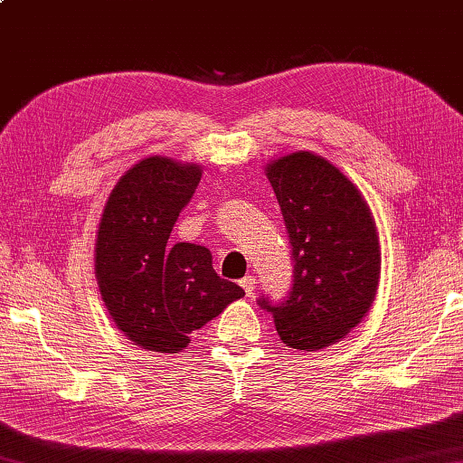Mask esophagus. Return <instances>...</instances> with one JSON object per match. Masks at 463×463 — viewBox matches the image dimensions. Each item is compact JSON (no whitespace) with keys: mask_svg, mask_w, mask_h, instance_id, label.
Here are the masks:
<instances>
[{"mask_svg":"<svg viewBox=\"0 0 463 463\" xmlns=\"http://www.w3.org/2000/svg\"><path fill=\"white\" fill-rule=\"evenodd\" d=\"M239 285L242 287V291H244V295H247V297H252V293H255V287H257L255 277H242L239 280Z\"/></svg>","mask_w":463,"mask_h":463,"instance_id":"obj_1","label":"esophagus"}]
</instances>
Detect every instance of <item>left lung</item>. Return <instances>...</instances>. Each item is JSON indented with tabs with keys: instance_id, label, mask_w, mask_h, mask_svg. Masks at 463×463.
<instances>
[{
	"instance_id": "obj_1",
	"label": "left lung",
	"mask_w": 463,
	"mask_h": 463,
	"mask_svg": "<svg viewBox=\"0 0 463 463\" xmlns=\"http://www.w3.org/2000/svg\"><path fill=\"white\" fill-rule=\"evenodd\" d=\"M273 186L291 242L293 280L283 301L260 295L285 345L315 351L339 341L375 298L382 252L369 206L321 156L293 152L270 162Z\"/></svg>"
}]
</instances>
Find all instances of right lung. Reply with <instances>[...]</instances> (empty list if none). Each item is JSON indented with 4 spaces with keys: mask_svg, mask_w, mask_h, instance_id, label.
<instances>
[{
    "mask_svg": "<svg viewBox=\"0 0 463 463\" xmlns=\"http://www.w3.org/2000/svg\"><path fill=\"white\" fill-rule=\"evenodd\" d=\"M201 168L150 156L112 190L96 241V279L118 329L136 345L178 353L190 333L244 295L214 273L211 250L168 244Z\"/></svg>",
    "mask_w": 463,
    "mask_h": 463,
    "instance_id": "1",
    "label": "right lung"
}]
</instances>
